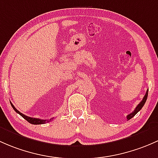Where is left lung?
<instances>
[{
    "instance_id": "left-lung-1",
    "label": "left lung",
    "mask_w": 158,
    "mask_h": 158,
    "mask_svg": "<svg viewBox=\"0 0 158 158\" xmlns=\"http://www.w3.org/2000/svg\"><path fill=\"white\" fill-rule=\"evenodd\" d=\"M148 90H147V92H146L145 95H144V97H143L142 100H141V101L140 102V103L139 104V105H138L137 106H136L135 110L134 111L132 112V113H130V114H128V115H127V119H128V120H129L130 118H132L133 116H135V115L136 114H137V113H139V112L140 111V110H141V108H142V107L144 106V103H145L146 100H147V98H148Z\"/></svg>"
}]
</instances>
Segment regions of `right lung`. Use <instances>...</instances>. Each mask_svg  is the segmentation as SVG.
Returning a JSON list of instances; mask_svg holds the SVG:
<instances>
[{
	"label": "right lung",
	"mask_w": 158,
	"mask_h": 158,
	"mask_svg": "<svg viewBox=\"0 0 158 158\" xmlns=\"http://www.w3.org/2000/svg\"><path fill=\"white\" fill-rule=\"evenodd\" d=\"M10 104H11V106H12L13 109H14V110H15V112H16V113H18V114L20 115L21 116L23 117V118H25V119L27 120V122H29V123H31V124H33V125H40V124H45V123H48V122H50V121H51V120H52V119H53V118H50L49 120H48V119L46 120V119H40V118H32V117H29V116H27V115H24V114H23V113H21L20 112L18 111V110H17V109H16L15 107H14V106L13 105L12 103H10Z\"/></svg>",
	"instance_id": "add662e5"
}]
</instances>
